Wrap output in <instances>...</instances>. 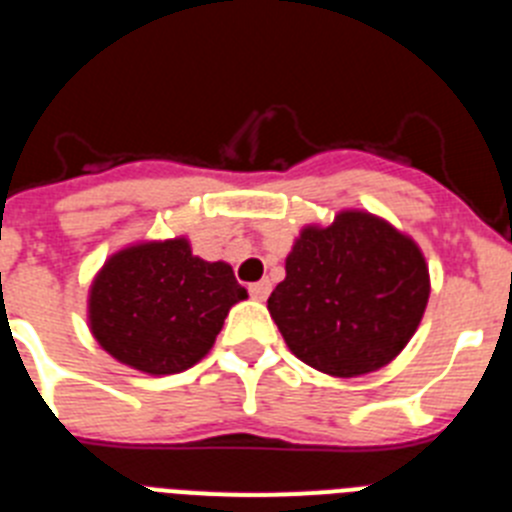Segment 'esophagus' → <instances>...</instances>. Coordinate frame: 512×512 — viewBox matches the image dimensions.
Instances as JSON below:
<instances>
[{"label": "esophagus", "instance_id": "obj_1", "mask_svg": "<svg viewBox=\"0 0 512 512\" xmlns=\"http://www.w3.org/2000/svg\"><path fill=\"white\" fill-rule=\"evenodd\" d=\"M248 292H251L253 300H266L269 298V292H272V285H269V279H261V282H253V285L248 287Z\"/></svg>", "mask_w": 512, "mask_h": 512}]
</instances>
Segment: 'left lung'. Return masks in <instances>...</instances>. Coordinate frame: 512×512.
Returning a JSON list of instances; mask_svg holds the SVG:
<instances>
[{
    "label": "left lung",
    "mask_w": 512,
    "mask_h": 512,
    "mask_svg": "<svg viewBox=\"0 0 512 512\" xmlns=\"http://www.w3.org/2000/svg\"><path fill=\"white\" fill-rule=\"evenodd\" d=\"M285 269L269 313L292 355L336 378L388 365L412 339L430 298L417 243L368 212L305 227Z\"/></svg>",
    "instance_id": "8db88e82"
}]
</instances>
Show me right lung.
Masks as SVG:
<instances>
[{
  "mask_svg": "<svg viewBox=\"0 0 512 512\" xmlns=\"http://www.w3.org/2000/svg\"><path fill=\"white\" fill-rule=\"evenodd\" d=\"M233 269L194 256L189 240L139 243L106 261L90 290V329L124 365L150 375L202 360L227 310L246 300Z\"/></svg>",
  "mask_w": 512,
  "mask_h": 512,
  "instance_id": "1",
  "label": "right lung"
}]
</instances>
